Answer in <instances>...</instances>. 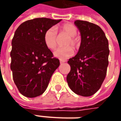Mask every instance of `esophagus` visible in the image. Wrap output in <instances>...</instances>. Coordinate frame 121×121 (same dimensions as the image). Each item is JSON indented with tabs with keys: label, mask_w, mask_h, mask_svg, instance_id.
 <instances>
[{
	"label": "esophagus",
	"mask_w": 121,
	"mask_h": 121,
	"mask_svg": "<svg viewBox=\"0 0 121 121\" xmlns=\"http://www.w3.org/2000/svg\"><path fill=\"white\" fill-rule=\"evenodd\" d=\"M60 64H63V63H65V60H60Z\"/></svg>",
	"instance_id": "1"
}]
</instances>
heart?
Returning <instances> with one entry per match:
<instances>
[{
	"instance_id": "heart-1",
	"label": "heart",
	"mask_w": 121,
	"mask_h": 121,
	"mask_svg": "<svg viewBox=\"0 0 121 121\" xmlns=\"http://www.w3.org/2000/svg\"><path fill=\"white\" fill-rule=\"evenodd\" d=\"M60 32L67 34L69 38L65 42L66 46L58 48L55 50L54 55L61 60H64L71 57L74 53L73 48L69 45H71L74 48H77L79 42L78 38L75 35L77 33V28L72 24H63L60 27ZM57 38L58 34L56 29L54 27L49 28L44 34V42L46 46L51 50H54L57 46Z\"/></svg>"
}]
</instances>
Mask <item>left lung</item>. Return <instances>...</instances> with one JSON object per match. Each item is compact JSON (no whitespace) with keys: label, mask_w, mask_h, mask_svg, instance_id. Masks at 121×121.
Segmentation results:
<instances>
[{"label":"left lung","mask_w":121,"mask_h":121,"mask_svg":"<svg viewBox=\"0 0 121 121\" xmlns=\"http://www.w3.org/2000/svg\"><path fill=\"white\" fill-rule=\"evenodd\" d=\"M81 33L77 54L68 61L71 71L67 77L71 90L76 94L91 96L104 80L108 65V41L100 27L86 21L76 20Z\"/></svg>","instance_id":"8db88e82"}]
</instances>
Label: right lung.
I'll use <instances>...</instances> for the list:
<instances>
[{
	"mask_svg": "<svg viewBox=\"0 0 121 121\" xmlns=\"http://www.w3.org/2000/svg\"><path fill=\"white\" fill-rule=\"evenodd\" d=\"M61 19L35 18L18 27L12 40L11 69L17 87L22 95L35 98L46 90L58 58L44 42V34Z\"/></svg>",
	"mask_w": 121,
	"mask_h": 121,
	"instance_id": "obj_1",
	"label": "right lung"
}]
</instances>
